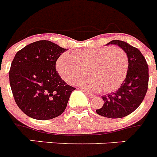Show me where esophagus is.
I'll return each mask as SVG.
<instances>
[{
    "mask_svg": "<svg viewBox=\"0 0 157 157\" xmlns=\"http://www.w3.org/2000/svg\"><path fill=\"white\" fill-rule=\"evenodd\" d=\"M84 92H85V94H86V95H87V96H88V97H89V98H93V97H95V95H92V94H90L89 92H86V91H84Z\"/></svg>",
    "mask_w": 157,
    "mask_h": 157,
    "instance_id": "1",
    "label": "esophagus"
}]
</instances>
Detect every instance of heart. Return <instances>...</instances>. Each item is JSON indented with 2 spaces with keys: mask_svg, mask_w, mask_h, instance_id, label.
<instances>
[{
  "mask_svg": "<svg viewBox=\"0 0 157 157\" xmlns=\"http://www.w3.org/2000/svg\"><path fill=\"white\" fill-rule=\"evenodd\" d=\"M57 69L64 80L88 91L110 93L118 89L126 77L129 59L122 49L113 46L79 50L75 55L64 53L57 61ZM91 78L80 79L86 75Z\"/></svg>",
  "mask_w": 157,
  "mask_h": 157,
  "instance_id": "heart-1",
  "label": "heart"
}]
</instances>
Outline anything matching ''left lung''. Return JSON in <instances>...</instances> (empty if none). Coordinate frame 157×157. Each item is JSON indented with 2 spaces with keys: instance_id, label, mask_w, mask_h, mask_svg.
<instances>
[{
  "instance_id": "8db88e82",
  "label": "left lung",
  "mask_w": 157,
  "mask_h": 157,
  "mask_svg": "<svg viewBox=\"0 0 157 157\" xmlns=\"http://www.w3.org/2000/svg\"><path fill=\"white\" fill-rule=\"evenodd\" d=\"M109 44L117 45L126 53L129 59L127 74L116 92L102 96L104 103L96 113L110 118L126 117L141 105L148 90V67L146 60L136 47L121 40H112Z\"/></svg>"
}]
</instances>
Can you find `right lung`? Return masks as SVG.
<instances>
[{
  "mask_svg": "<svg viewBox=\"0 0 157 157\" xmlns=\"http://www.w3.org/2000/svg\"><path fill=\"white\" fill-rule=\"evenodd\" d=\"M65 50L50 41L40 40L26 46L15 55L9 82L16 103L28 116L51 119L66 108L76 88L68 85L56 70V62Z\"/></svg>",
  "mask_w": 157,
  "mask_h": 157,
  "instance_id": "add662e5",
  "label": "right lung"
}]
</instances>
